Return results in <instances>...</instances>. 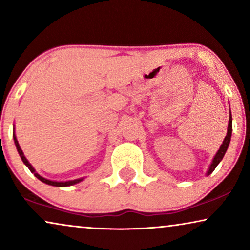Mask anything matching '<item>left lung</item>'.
<instances>
[{
  "label": "left lung",
  "mask_w": 250,
  "mask_h": 250,
  "mask_svg": "<svg viewBox=\"0 0 250 250\" xmlns=\"http://www.w3.org/2000/svg\"><path fill=\"white\" fill-rule=\"evenodd\" d=\"M231 135H232V116H231V112H230V119H229L227 136H225V138H224L223 143H222L221 146H220V149H218V151L216 152V155H215L213 162H211L210 166H209V169H208V172H207V175H209V174L213 173L214 169L216 168V166L218 165V164H220L221 160L223 159L225 152H227V150L229 148V145H230Z\"/></svg>",
  "instance_id": "8db88e82"
}]
</instances>
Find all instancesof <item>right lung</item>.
I'll list each match as a JSON object with an SVG mask.
<instances>
[{
	"label": "right lung",
	"instance_id": "obj_1",
	"mask_svg": "<svg viewBox=\"0 0 250 250\" xmlns=\"http://www.w3.org/2000/svg\"><path fill=\"white\" fill-rule=\"evenodd\" d=\"M13 140H15L16 148H17V150H18V153H19L20 158H21V160L23 162V164H25V165L29 168L30 172H32L34 175H35L40 181H42L43 183H46V184H49V186H53V187H69V186H74V184H76V183H80L81 181H83V179H77V180H73V181H66V182H57V181H50V180L44 179V177L41 176L40 174L36 173V170L34 169V167L30 165L29 162H28V160H27V158L25 157V155H23L22 150H21V148H20V146H19V143H18V140H17V138H16L15 129H13Z\"/></svg>",
	"mask_w": 250,
	"mask_h": 250
}]
</instances>
